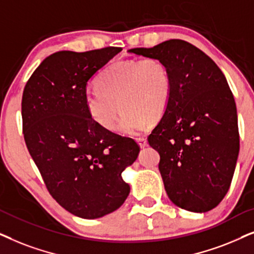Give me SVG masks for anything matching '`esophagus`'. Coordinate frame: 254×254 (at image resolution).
<instances>
[{"label":"esophagus","mask_w":254,"mask_h":254,"mask_svg":"<svg viewBox=\"0 0 254 254\" xmlns=\"http://www.w3.org/2000/svg\"><path fill=\"white\" fill-rule=\"evenodd\" d=\"M137 141H138V144H139V146H140V147H145V146H147V140H146V138H145V137H139V138H137Z\"/></svg>","instance_id":"34e87169"}]
</instances>
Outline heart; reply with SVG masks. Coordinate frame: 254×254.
I'll return each instance as SVG.
<instances>
[{"instance_id": "b5f03b06", "label": "heart", "mask_w": 254, "mask_h": 254, "mask_svg": "<svg viewBox=\"0 0 254 254\" xmlns=\"http://www.w3.org/2000/svg\"><path fill=\"white\" fill-rule=\"evenodd\" d=\"M172 96V79L166 64L158 58L124 60L104 69L97 87L84 95L90 117L108 131L116 127L120 107L123 109L118 130L133 136L148 121H158Z\"/></svg>"}]
</instances>
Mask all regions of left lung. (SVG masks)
<instances>
[{
    "mask_svg": "<svg viewBox=\"0 0 254 254\" xmlns=\"http://www.w3.org/2000/svg\"><path fill=\"white\" fill-rule=\"evenodd\" d=\"M129 52L162 60L171 74L170 104L147 138L160 154L168 197L185 210H211L229 190L239 153L237 109L224 74L181 39Z\"/></svg>",
    "mask_w": 254,
    "mask_h": 254,
    "instance_id": "8db88e82",
    "label": "left lung"
}]
</instances>
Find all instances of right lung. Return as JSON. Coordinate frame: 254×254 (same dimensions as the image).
<instances>
[{"label":"right lung","instance_id":"obj_1","mask_svg":"<svg viewBox=\"0 0 254 254\" xmlns=\"http://www.w3.org/2000/svg\"><path fill=\"white\" fill-rule=\"evenodd\" d=\"M122 47L59 51L37 67L22 97L23 134L47 190L64 209L94 219L117 210L130 192L122 172L139 145L101 127L84 103L87 82Z\"/></svg>","mask_w":254,"mask_h":254}]
</instances>
